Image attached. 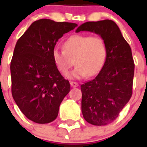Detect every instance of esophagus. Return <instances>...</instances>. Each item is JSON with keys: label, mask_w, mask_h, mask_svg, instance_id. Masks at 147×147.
I'll use <instances>...</instances> for the list:
<instances>
[{"label": "esophagus", "mask_w": 147, "mask_h": 147, "mask_svg": "<svg viewBox=\"0 0 147 147\" xmlns=\"http://www.w3.org/2000/svg\"><path fill=\"white\" fill-rule=\"evenodd\" d=\"M70 85H71V87L73 88H76L78 86V84L77 82H70Z\"/></svg>", "instance_id": "esophagus-1"}]
</instances>
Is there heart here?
<instances>
[{"label":"heart","instance_id":"b5f03b06","mask_svg":"<svg viewBox=\"0 0 147 147\" xmlns=\"http://www.w3.org/2000/svg\"><path fill=\"white\" fill-rule=\"evenodd\" d=\"M63 49H53V59L62 74L68 72L75 60L76 68L67 75L69 78H83L87 75L95 76L101 70L107 57L105 41L98 36H71L65 41Z\"/></svg>","mask_w":147,"mask_h":147}]
</instances>
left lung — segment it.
Instances as JSON below:
<instances>
[{
	"instance_id": "8db88e82",
	"label": "left lung",
	"mask_w": 147,
	"mask_h": 147,
	"mask_svg": "<svg viewBox=\"0 0 147 147\" xmlns=\"http://www.w3.org/2000/svg\"><path fill=\"white\" fill-rule=\"evenodd\" d=\"M89 31L100 36L106 45L105 65L93 80L81 85L82 112L92 125L109 124L118 117L132 96L134 62L130 45L113 20L86 22L76 33Z\"/></svg>"
}]
</instances>
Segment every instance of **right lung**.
<instances>
[{"label": "right lung", "mask_w": 147, "mask_h": 147, "mask_svg": "<svg viewBox=\"0 0 147 147\" xmlns=\"http://www.w3.org/2000/svg\"><path fill=\"white\" fill-rule=\"evenodd\" d=\"M76 26L73 23L39 20L16 43L10 62L12 95L22 113L35 123L54 121L70 91L69 81L54 63L53 50L59 39Z\"/></svg>", "instance_id": "obj_1"}]
</instances>
